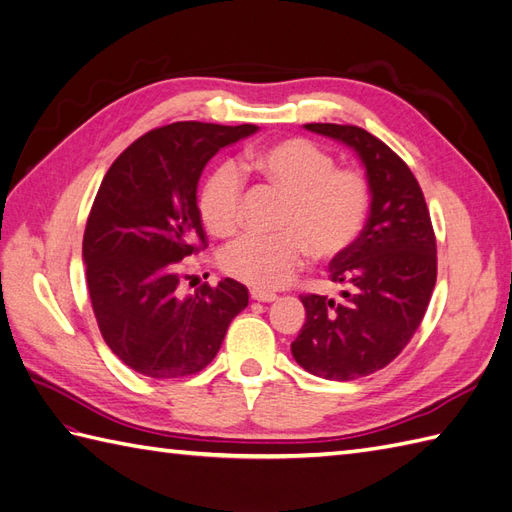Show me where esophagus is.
<instances>
[{
	"label": "esophagus",
	"instance_id": "obj_1",
	"mask_svg": "<svg viewBox=\"0 0 512 512\" xmlns=\"http://www.w3.org/2000/svg\"><path fill=\"white\" fill-rule=\"evenodd\" d=\"M249 295H252V299H256V302H263V304L276 302V295L267 293V291H260V289H252V291H249Z\"/></svg>",
	"mask_w": 512,
	"mask_h": 512
}]
</instances>
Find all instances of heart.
Segmentation results:
<instances>
[{
	"instance_id": "b5f03b06",
	"label": "heart",
	"mask_w": 512,
	"mask_h": 512,
	"mask_svg": "<svg viewBox=\"0 0 512 512\" xmlns=\"http://www.w3.org/2000/svg\"><path fill=\"white\" fill-rule=\"evenodd\" d=\"M332 154L317 143L293 136L252 149L243 167L289 197L278 236L243 234L223 247L221 269L254 289L273 291L289 284L306 263L334 260L350 252L369 217V184L356 169L334 167ZM243 176L223 162L206 178L197 197L199 217L215 234H230L241 219Z\"/></svg>"
}]
</instances>
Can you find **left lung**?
I'll list each match as a JSON object with an SVG mask.
<instances>
[{
    "instance_id": "left-lung-1",
    "label": "left lung",
    "mask_w": 512,
    "mask_h": 512,
    "mask_svg": "<svg viewBox=\"0 0 512 512\" xmlns=\"http://www.w3.org/2000/svg\"><path fill=\"white\" fill-rule=\"evenodd\" d=\"M304 128L352 147L371 193L363 234L330 263V280L343 284V299L299 297L306 323L291 343L308 373L350 382L384 369L413 339L436 284V239L421 186L389 145L358 126Z\"/></svg>"
}]
</instances>
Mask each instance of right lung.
<instances>
[{
    "label": "right lung",
    "instance_id": "obj_1",
    "mask_svg": "<svg viewBox=\"0 0 512 512\" xmlns=\"http://www.w3.org/2000/svg\"><path fill=\"white\" fill-rule=\"evenodd\" d=\"M258 126L178 121L136 139L112 162L86 221L82 260L99 332L147 378L202 371L247 306L232 278L180 291V260L206 247L197 182L206 162Z\"/></svg>",
    "mask_w": 512,
    "mask_h": 512
}]
</instances>
